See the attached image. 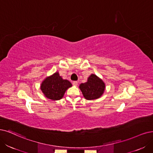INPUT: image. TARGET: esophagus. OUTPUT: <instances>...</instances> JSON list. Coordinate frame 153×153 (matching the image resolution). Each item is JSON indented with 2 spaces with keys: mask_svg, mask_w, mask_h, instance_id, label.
Returning a JSON list of instances; mask_svg holds the SVG:
<instances>
[{
  "mask_svg": "<svg viewBox=\"0 0 153 153\" xmlns=\"http://www.w3.org/2000/svg\"><path fill=\"white\" fill-rule=\"evenodd\" d=\"M72 84H73L74 86H77L78 82H77V81H73V82H72Z\"/></svg>",
  "mask_w": 153,
  "mask_h": 153,
  "instance_id": "34e87169",
  "label": "esophagus"
}]
</instances>
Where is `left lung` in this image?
<instances>
[{"mask_svg": "<svg viewBox=\"0 0 153 153\" xmlns=\"http://www.w3.org/2000/svg\"><path fill=\"white\" fill-rule=\"evenodd\" d=\"M84 97L86 100H92L100 98L103 94L105 88L103 81L94 74H91L85 83L79 86Z\"/></svg>", "mask_w": 153, "mask_h": 153, "instance_id": "8db88e82", "label": "left lung"}]
</instances>
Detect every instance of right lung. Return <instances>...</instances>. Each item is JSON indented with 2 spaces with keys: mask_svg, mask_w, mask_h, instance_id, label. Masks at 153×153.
I'll list each match as a JSON object with an SVG mask.
<instances>
[{
  "mask_svg": "<svg viewBox=\"0 0 153 153\" xmlns=\"http://www.w3.org/2000/svg\"><path fill=\"white\" fill-rule=\"evenodd\" d=\"M71 86L72 84L70 81L63 79L59 74L56 72L43 81L41 89L48 99L59 100L64 97L66 90Z\"/></svg>",
  "mask_w": 153,
  "mask_h": 153,
  "instance_id": "right-lung-1",
  "label": "right lung"
}]
</instances>
